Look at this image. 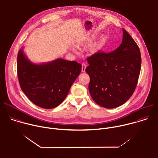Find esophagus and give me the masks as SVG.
I'll list each match as a JSON object with an SVG mask.
<instances>
[{"label": "esophagus", "instance_id": "34e87169", "mask_svg": "<svg viewBox=\"0 0 158 158\" xmlns=\"http://www.w3.org/2000/svg\"><path fill=\"white\" fill-rule=\"evenodd\" d=\"M85 68H86V65L85 64H82V72L84 73L85 71Z\"/></svg>", "mask_w": 158, "mask_h": 158}]
</instances>
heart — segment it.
<instances>
[{
	"label": "heart",
	"instance_id": "obj_1",
	"mask_svg": "<svg viewBox=\"0 0 158 158\" xmlns=\"http://www.w3.org/2000/svg\"><path fill=\"white\" fill-rule=\"evenodd\" d=\"M102 44H103V40H101L99 42H98V44H96V45H94L93 48V51H94V52H98V51H100L102 47ZM73 51L75 52H77V51H76L75 49H73Z\"/></svg>",
	"mask_w": 158,
	"mask_h": 158
}]
</instances>
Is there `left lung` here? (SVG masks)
Returning <instances> with one entry per match:
<instances>
[{"mask_svg": "<svg viewBox=\"0 0 158 158\" xmlns=\"http://www.w3.org/2000/svg\"><path fill=\"white\" fill-rule=\"evenodd\" d=\"M122 43L114 51H98L87 58L89 91L94 101L107 109L119 107L132 95L141 66L137 44L123 29Z\"/></svg>", "mask_w": 158, "mask_h": 158, "instance_id": "1", "label": "left lung"}]
</instances>
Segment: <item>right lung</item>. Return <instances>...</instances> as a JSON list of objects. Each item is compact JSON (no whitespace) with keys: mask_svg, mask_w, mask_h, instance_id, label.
Here are the masks:
<instances>
[{"mask_svg":"<svg viewBox=\"0 0 158 158\" xmlns=\"http://www.w3.org/2000/svg\"><path fill=\"white\" fill-rule=\"evenodd\" d=\"M81 67L76 61L62 59L35 64L22 49L17 54V76L22 91L32 102L44 109L54 108L64 101Z\"/></svg>","mask_w":158,"mask_h":158,"instance_id":"add662e5","label":"right lung"}]
</instances>
